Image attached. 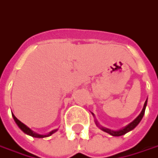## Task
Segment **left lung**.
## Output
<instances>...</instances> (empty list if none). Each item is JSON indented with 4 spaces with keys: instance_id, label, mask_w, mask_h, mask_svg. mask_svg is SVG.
I'll use <instances>...</instances> for the list:
<instances>
[{
    "instance_id": "8db88e82",
    "label": "left lung",
    "mask_w": 158,
    "mask_h": 158,
    "mask_svg": "<svg viewBox=\"0 0 158 158\" xmlns=\"http://www.w3.org/2000/svg\"><path fill=\"white\" fill-rule=\"evenodd\" d=\"M146 106H147V99H146V101L144 102V104H143V109L141 111V113L139 114V115L137 117V118L133 120V121H131L130 124H128L127 126H126L125 127H123L121 129H119V130H117V131H114V130H111V129H108V128H106V127H103L102 126H100L99 125V123L97 122V120H96V118L94 119V122L96 124V126H97L101 130H102L103 131H105V132H107V133H109L110 135L114 136V137H118V136H122L124 134H126L127 132H129L131 130H133L134 128H135L139 124V122L141 121V119L143 118V114H144V112H145V108H146ZM91 114H93V116L94 117V114L93 113H91Z\"/></svg>"
}]
</instances>
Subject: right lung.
Here are the masks:
<instances>
[{"label": "right lung", "mask_w": 158, "mask_h": 158, "mask_svg": "<svg viewBox=\"0 0 158 158\" xmlns=\"http://www.w3.org/2000/svg\"><path fill=\"white\" fill-rule=\"evenodd\" d=\"M12 116H13V118H14V119H15V123L17 124V126L19 127V129L21 130V131H23V132H25L26 134H27V135H30L31 136V137H33V138H39V139H42V138H46V137H49V136L52 135L54 132H56V131H57V129H56V130H53V131H50L49 133H47V134H39V133H37V132H34L33 131H31V129L29 128L28 127H27L25 124H23L21 121H19L18 118L15 117L14 114H12Z\"/></svg>", "instance_id": "add662e5"}]
</instances>
